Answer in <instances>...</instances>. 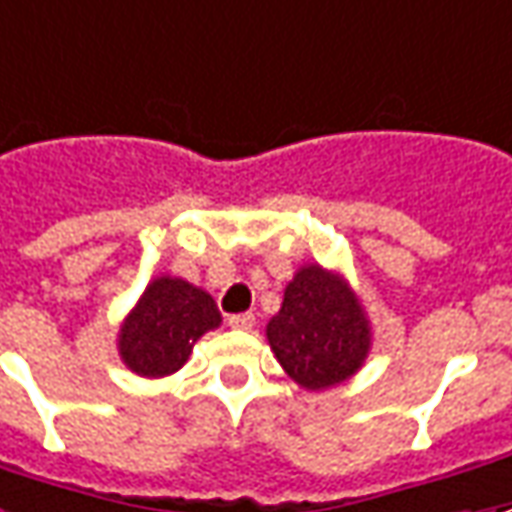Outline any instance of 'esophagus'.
<instances>
[{
    "mask_svg": "<svg viewBox=\"0 0 512 512\" xmlns=\"http://www.w3.org/2000/svg\"><path fill=\"white\" fill-rule=\"evenodd\" d=\"M227 322H229V328L249 330L252 325H255V314H252V311H243V314H229Z\"/></svg>",
    "mask_w": 512,
    "mask_h": 512,
    "instance_id": "1",
    "label": "esophagus"
}]
</instances>
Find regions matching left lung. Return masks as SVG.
I'll list each match as a JSON object with an SVG mask.
<instances>
[{
	"instance_id": "8db88e82",
	"label": "left lung",
	"mask_w": 512,
	"mask_h": 512,
	"mask_svg": "<svg viewBox=\"0 0 512 512\" xmlns=\"http://www.w3.org/2000/svg\"><path fill=\"white\" fill-rule=\"evenodd\" d=\"M271 350L300 387L328 389L356 373L370 350V328L350 288L319 266H305L271 316Z\"/></svg>"
}]
</instances>
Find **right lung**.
I'll use <instances>...</instances> for the list:
<instances>
[{"mask_svg": "<svg viewBox=\"0 0 512 512\" xmlns=\"http://www.w3.org/2000/svg\"><path fill=\"white\" fill-rule=\"evenodd\" d=\"M221 314L207 291L159 277L145 288L120 330V356L137 375L162 378L182 367L201 333L218 328Z\"/></svg>", "mask_w": 512, "mask_h": 512, "instance_id": "1", "label": "right lung"}]
</instances>
